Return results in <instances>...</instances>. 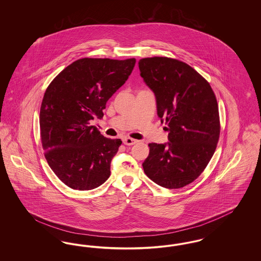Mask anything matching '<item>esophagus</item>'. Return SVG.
<instances>
[{"label": "esophagus", "instance_id": "obj_1", "mask_svg": "<svg viewBox=\"0 0 261 261\" xmlns=\"http://www.w3.org/2000/svg\"><path fill=\"white\" fill-rule=\"evenodd\" d=\"M122 142H123V144L126 145V146H132V145L136 144L137 140H134L132 138H123Z\"/></svg>", "mask_w": 261, "mask_h": 261}]
</instances>
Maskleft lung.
<instances>
[{
  "instance_id": "left-lung-1",
  "label": "left lung",
  "mask_w": 261,
  "mask_h": 261,
  "mask_svg": "<svg viewBox=\"0 0 261 261\" xmlns=\"http://www.w3.org/2000/svg\"><path fill=\"white\" fill-rule=\"evenodd\" d=\"M141 76L154 93L158 115L165 121L167 144H149L143 162L158 185L180 189L208 164L220 135L218 105L210 83L185 62L166 57L139 61Z\"/></svg>"
}]
</instances>
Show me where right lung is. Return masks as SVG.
Wrapping results in <instances>:
<instances>
[{
	"mask_svg": "<svg viewBox=\"0 0 261 261\" xmlns=\"http://www.w3.org/2000/svg\"><path fill=\"white\" fill-rule=\"evenodd\" d=\"M135 63V59H80L47 88L40 109L41 142L48 164L66 186L87 191L109 179L122 142L102 136L90 121L103 116L107 101Z\"/></svg>",
	"mask_w": 261,
	"mask_h": 261,
	"instance_id": "obj_1",
	"label": "right lung"
}]
</instances>
